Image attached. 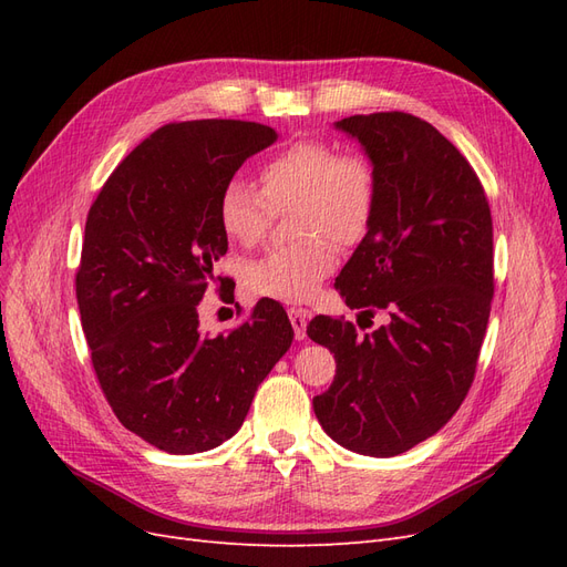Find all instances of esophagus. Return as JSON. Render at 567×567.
<instances>
[{
  "label": "esophagus",
  "mask_w": 567,
  "mask_h": 567,
  "mask_svg": "<svg viewBox=\"0 0 567 567\" xmlns=\"http://www.w3.org/2000/svg\"><path fill=\"white\" fill-rule=\"evenodd\" d=\"M288 317H290V323H293V331H296V338L302 340L307 333V319H310V312L302 310V307H290L288 310Z\"/></svg>",
  "instance_id": "obj_1"
}]
</instances>
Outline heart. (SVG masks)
Returning <instances> with one entry per match:
<instances>
[{"mask_svg": "<svg viewBox=\"0 0 567 567\" xmlns=\"http://www.w3.org/2000/svg\"><path fill=\"white\" fill-rule=\"evenodd\" d=\"M260 192L229 182L219 194V227L234 244L252 248L262 241L274 217L290 215L298 244L269 250L244 269L250 296L281 302L310 300L338 267V246L362 241L375 205L373 167L357 153H338L331 144L302 140L281 148L260 167Z\"/></svg>", "mask_w": 567, "mask_h": 567, "instance_id": "1", "label": "heart"}]
</instances>
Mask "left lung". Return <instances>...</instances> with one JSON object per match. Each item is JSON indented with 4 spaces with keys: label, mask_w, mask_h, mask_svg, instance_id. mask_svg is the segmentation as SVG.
<instances>
[{
    "label": "left lung",
    "mask_w": 567,
    "mask_h": 567,
    "mask_svg": "<svg viewBox=\"0 0 567 567\" xmlns=\"http://www.w3.org/2000/svg\"><path fill=\"white\" fill-rule=\"evenodd\" d=\"M336 127L364 146L375 177L369 231L336 290L388 323L359 336L342 317L310 321L307 336L336 357L312 404L326 435L385 458L435 435L466 400L494 296L492 213L471 163L425 120L390 111Z\"/></svg>",
    "instance_id": "8db88e82"
}]
</instances>
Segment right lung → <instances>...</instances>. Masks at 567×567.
Listing matches in <instances>:
<instances>
[{"instance_id": "obj_1", "label": "right lung", "mask_w": 567, "mask_h": 567, "mask_svg": "<svg viewBox=\"0 0 567 567\" xmlns=\"http://www.w3.org/2000/svg\"><path fill=\"white\" fill-rule=\"evenodd\" d=\"M277 142L246 120H192L153 132L101 186L84 227L75 293L92 367L117 421L167 454L229 440L255 390L293 342L279 302L255 305L227 336H200L198 302L225 279L219 194Z\"/></svg>"}]
</instances>
